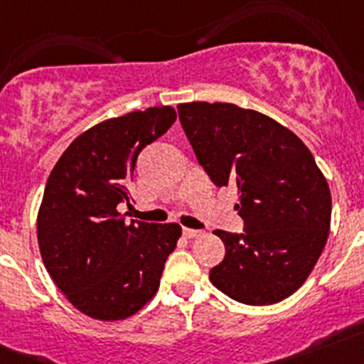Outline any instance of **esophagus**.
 <instances>
[{
  "label": "esophagus",
  "instance_id": "obj_1",
  "mask_svg": "<svg viewBox=\"0 0 364 364\" xmlns=\"http://www.w3.org/2000/svg\"><path fill=\"white\" fill-rule=\"evenodd\" d=\"M182 231H184V235L188 237V239H195V237H200V235H202V231L191 230V228H184Z\"/></svg>",
  "mask_w": 364,
  "mask_h": 364
}]
</instances>
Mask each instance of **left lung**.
Returning <instances> with one entry per match:
<instances>
[{"label":"left lung","mask_w":364,"mask_h":364,"mask_svg":"<svg viewBox=\"0 0 364 364\" xmlns=\"http://www.w3.org/2000/svg\"><path fill=\"white\" fill-rule=\"evenodd\" d=\"M178 118L197 160L218 188L235 186L242 233L217 230L226 246L215 288L266 306L290 297L319 260L330 231V188L301 138L262 112L191 102Z\"/></svg>","instance_id":"obj_1"}]
</instances>
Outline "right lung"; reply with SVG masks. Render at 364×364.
I'll list each match as a JSON object with an SVG mask.
<instances>
[{
	"instance_id": "right-lung-1",
	"label": "right lung",
	"mask_w": 364,
	"mask_h": 364,
	"mask_svg": "<svg viewBox=\"0 0 364 364\" xmlns=\"http://www.w3.org/2000/svg\"><path fill=\"white\" fill-rule=\"evenodd\" d=\"M176 120L169 105L109 118L80 134L50 171L38 211V244L54 284L76 310L122 321L156 294L182 228L125 220L140 151Z\"/></svg>"
}]
</instances>
